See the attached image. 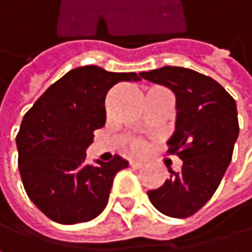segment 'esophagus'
Instances as JSON below:
<instances>
[{
	"label": "esophagus",
	"mask_w": 252,
	"mask_h": 252,
	"mask_svg": "<svg viewBox=\"0 0 252 252\" xmlns=\"http://www.w3.org/2000/svg\"><path fill=\"white\" fill-rule=\"evenodd\" d=\"M129 166H130L132 169H141V168H142L144 165H142L141 162H135V160H130V162H129Z\"/></svg>",
	"instance_id": "34e87169"
}]
</instances>
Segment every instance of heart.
Wrapping results in <instances>:
<instances>
[{
    "mask_svg": "<svg viewBox=\"0 0 252 252\" xmlns=\"http://www.w3.org/2000/svg\"><path fill=\"white\" fill-rule=\"evenodd\" d=\"M130 150H132V153L139 154V153H142V151L145 150V144H144L141 139H135V141H132V144H130Z\"/></svg>",
    "mask_w": 252,
    "mask_h": 252,
    "instance_id": "obj_1",
    "label": "heart"
}]
</instances>
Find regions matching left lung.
Returning <instances> with one entry per match:
<instances>
[{
  "label": "left lung",
  "instance_id": "left-lung-1",
  "mask_svg": "<svg viewBox=\"0 0 252 252\" xmlns=\"http://www.w3.org/2000/svg\"><path fill=\"white\" fill-rule=\"evenodd\" d=\"M169 87L177 96V129L166 154L183 160L180 172L148 191L157 211L174 218L196 214L215 193L232 160L239 135L235 99L214 78L181 66L139 74Z\"/></svg>",
  "mask_w": 252,
  "mask_h": 252
}]
</instances>
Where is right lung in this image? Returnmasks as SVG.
Returning a JSON list of instances; mask_svg holds the SVG:
<instances>
[{
    "label": "right lung",
    "mask_w": 252,
    "mask_h": 252,
    "mask_svg": "<svg viewBox=\"0 0 252 252\" xmlns=\"http://www.w3.org/2000/svg\"><path fill=\"white\" fill-rule=\"evenodd\" d=\"M135 72L80 66L66 72L37 99L16 136L19 172L26 194L61 224L90 221L107 206L114 177L127 162L87 163L93 132L105 125V96L120 81H139Z\"/></svg>",
    "instance_id": "right-lung-1"
}]
</instances>
